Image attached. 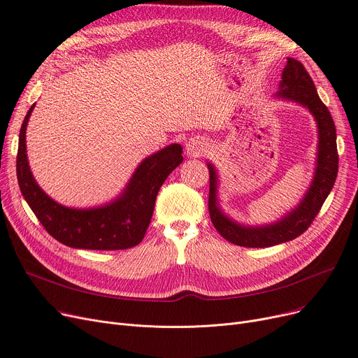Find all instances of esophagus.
I'll return each mask as SVG.
<instances>
[{
  "instance_id": "34e87169",
  "label": "esophagus",
  "mask_w": 358,
  "mask_h": 358,
  "mask_svg": "<svg viewBox=\"0 0 358 358\" xmlns=\"http://www.w3.org/2000/svg\"><path fill=\"white\" fill-rule=\"evenodd\" d=\"M186 150H188V152L192 156H201L202 152H206V144L198 140H192L186 145Z\"/></svg>"
}]
</instances>
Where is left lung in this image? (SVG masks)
Instances as JSON below:
<instances>
[{
    "mask_svg": "<svg viewBox=\"0 0 358 358\" xmlns=\"http://www.w3.org/2000/svg\"><path fill=\"white\" fill-rule=\"evenodd\" d=\"M278 97L299 101L308 108L317 122L319 128V152L316 175L310 189L303 198L300 206L293 210L278 223L266 227H243L227 218L217 207L215 186L217 175L211 164L210 169V195L208 211L214 227L230 243L245 248H269L288 241H293L310 227L313 220L319 214L323 202L334 188L338 175V150H336V131L334 119L317 96L312 77L306 71L304 65L288 58L282 70V80L280 83Z\"/></svg>",
    "mask_w": 358,
    "mask_h": 358,
    "instance_id": "left-lung-1",
    "label": "left lung"
}]
</instances>
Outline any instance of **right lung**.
<instances>
[{
  "label": "right lung",
  "mask_w": 358,
  "mask_h": 358,
  "mask_svg": "<svg viewBox=\"0 0 358 358\" xmlns=\"http://www.w3.org/2000/svg\"><path fill=\"white\" fill-rule=\"evenodd\" d=\"M35 108L29 109L19 137L17 180L20 191L45 230L65 246L90 250H122L137 246L148 229L160 186L183 162L182 147L172 144L147 157L125 192L109 206L73 210L50 199L33 179L26 155V127Z\"/></svg>",
  "instance_id": "add662e5"
}]
</instances>
